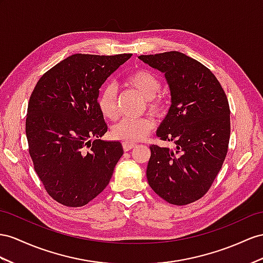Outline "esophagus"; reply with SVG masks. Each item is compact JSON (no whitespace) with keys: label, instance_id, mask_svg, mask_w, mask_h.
Returning a JSON list of instances; mask_svg holds the SVG:
<instances>
[{"label":"esophagus","instance_id":"obj_1","mask_svg":"<svg viewBox=\"0 0 263 263\" xmlns=\"http://www.w3.org/2000/svg\"><path fill=\"white\" fill-rule=\"evenodd\" d=\"M133 147H136V143H129V142H123V149L124 151H129Z\"/></svg>","mask_w":263,"mask_h":263}]
</instances>
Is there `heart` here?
<instances>
[{"label":"heart","instance_id":"heart-1","mask_svg":"<svg viewBox=\"0 0 263 263\" xmlns=\"http://www.w3.org/2000/svg\"><path fill=\"white\" fill-rule=\"evenodd\" d=\"M126 84L134 87L145 99V104L153 114H161L164 110L165 102L160 96L161 81L149 71L137 70L125 79ZM98 106L102 116L109 120L118 118L117 91L112 84H106L100 90L98 96ZM156 123L149 117L125 118L112 127V138L123 142L133 143L143 139Z\"/></svg>","mask_w":263,"mask_h":263}]
</instances>
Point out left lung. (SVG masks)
<instances>
[{
    "label": "left lung",
    "instance_id": "8db88e82",
    "mask_svg": "<svg viewBox=\"0 0 263 263\" xmlns=\"http://www.w3.org/2000/svg\"><path fill=\"white\" fill-rule=\"evenodd\" d=\"M164 73L171 106L157 137L176 147L150 146L146 167L149 185L171 204L184 205L210 189L226 159L230 139V107L214 74L178 51L140 55Z\"/></svg>",
    "mask_w": 263,
    "mask_h": 263
}]
</instances>
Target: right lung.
<instances>
[{
	"label": "right lung",
	"instance_id": "1",
	"mask_svg": "<svg viewBox=\"0 0 263 263\" xmlns=\"http://www.w3.org/2000/svg\"><path fill=\"white\" fill-rule=\"evenodd\" d=\"M131 55L73 54L45 72L31 94L25 122L29 153L44 189L59 203L83 206L110 182L123 147L119 141L100 139L107 125L98 96Z\"/></svg>",
	"mask_w": 263,
	"mask_h": 263
}]
</instances>
